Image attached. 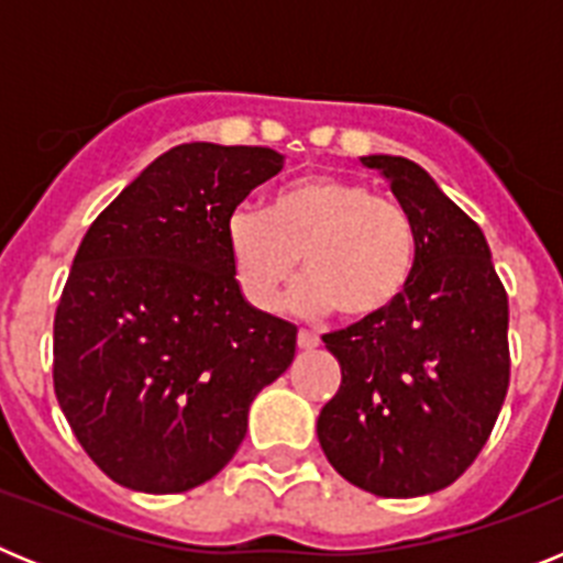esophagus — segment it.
Segmentation results:
<instances>
[{
  "label": "esophagus",
  "instance_id": "34e87169",
  "mask_svg": "<svg viewBox=\"0 0 563 563\" xmlns=\"http://www.w3.org/2000/svg\"><path fill=\"white\" fill-rule=\"evenodd\" d=\"M321 338L316 332H307V330H298V350H316Z\"/></svg>",
  "mask_w": 563,
  "mask_h": 563
}]
</instances>
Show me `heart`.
I'll return each mask as SVG.
<instances>
[{
	"mask_svg": "<svg viewBox=\"0 0 563 563\" xmlns=\"http://www.w3.org/2000/svg\"><path fill=\"white\" fill-rule=\"evenodd\" d=\"M225 247L239 290L273 310L296 276L292 310H338L366 324L406 296L417 267V225L391 197L346 177H301L271 194L265 211L239 208L225 222Z\"/></svg>",
	"mask_w": 563,
	"mask_h": 563,
	"instance_id": "obj_1",
	"label": "heart"
}]
</instances>
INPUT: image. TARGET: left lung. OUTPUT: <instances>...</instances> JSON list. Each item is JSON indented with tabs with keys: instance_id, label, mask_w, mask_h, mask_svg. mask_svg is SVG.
I'll use <instances>...</instances> for the list:
<instances>
[{
	"instance_id": "left-lung-1",
	"label": "left lung",
	"mask_w": 563,
	"mask_h": 563,
	"mask_svg": "<svg viewBox=\"0 0 563 563\" xmlns=\"http://www.w3.org/2000/svg\"><path fill=\"white\" fill-rule=\"evenodd\" d=\"M417 225V267L386 316L324 335L341 386L318 415L327 460L355 487L411 499L460 479L510 383L507 292L476 225L426 168L361 157Z\"/></svg>"
}]
</instances>
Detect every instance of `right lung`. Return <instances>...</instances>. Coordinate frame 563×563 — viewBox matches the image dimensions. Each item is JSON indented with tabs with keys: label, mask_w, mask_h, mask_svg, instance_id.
<instances>
[{
	"label": "right lung",
	"mask_w": 563,
	"mask_h": 563,
	"mask_svg": "<svg viewBox=\"0 0 563 563\" xmlns=\"http://www.w3.org/2000/svg\"><path fill=\"white\" fill-rule=\"evenodd\" d=\"M265 146L183 143L89 225L53 324V383L89 460L141 494H183L245 440L258 391L296 357V327L247 305L225 222L276 177Z\"/></svg>",
	"instance_id": "1"
}]
</instances>
